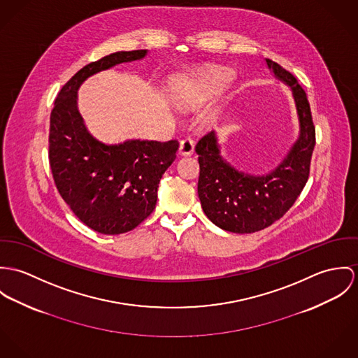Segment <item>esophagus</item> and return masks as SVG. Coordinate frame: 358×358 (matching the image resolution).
Returning <instances> with one entry per match:
<instances>
[{"mask_svg":"<svg viewBox=\"0 0 358 358\" xmlns=\"http://www.w3.org/2000/svg\"><path fill=\"white\" fill-rule=\"evenodd\" d=\"M194 150H195V144L191 137H185L181 140L180 150H178L181 157H191L194 154Z\"/></svg>","mask_w":358,"mask_h":358,"instance_id":"esophagus-1","label":"esophagus"}]
</instances>
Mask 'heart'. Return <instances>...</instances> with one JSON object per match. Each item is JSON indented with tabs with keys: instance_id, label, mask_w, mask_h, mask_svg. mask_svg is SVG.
Returning <instances> with one entry per match:
<instances>
[{
	"instance_id": "obj_1",
	"label": "heart",
	"mask_w": 358,
	"mask_h": 358,
	"mask_svg": "<svg viewBox=\"0 0 358 358\" xmlns=\"http://www.w3.org/2000/svg\"><path fill=\"white\" fill-rule=\"evenodd\" d=\"M231 73L211 70L203 74L199 83L182 86L176 93V103L185 110H192L217 96L231 80Z\"/></svg>"
}]
</instances>
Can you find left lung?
<instances>
[{
	"instance_id": "obj_1",
	"label": "left lung",
	"mask_w": 358,
	"mask_h": 358,
	"mask_svg": "<svg viewBox=\"0 0 358 358\" xmlns=\"http://www.w3.org/2000/svg\"><path fill=\"white\" fill-rule=\"evenodd\" d=\"M268 69L291 92L299 120V136L289 152L268 174L240 171L222 158L215 131L199 140L198 194L207 218L234 234H254L280 220L301 195L310 173L316 130L310 104L296 78L266 59Z\"/></svg>"
}]
</instances>
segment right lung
I'll list each match as a JSON object with an SVG mask.
<instances>
[{"label":"right lung","instance_id":"1","mask_svg":"<svg viewBox=\"0 0 358 358\" xmlns=\"http://www.w3.org/2000/svg\"><path fill=\"white\" fill-rule=\"evenodd\" d=\"M147 53V49L115 52L85 66L62 87L50 113L49 163L56 188L80 221L103 235L129 232L154 211L160 178L180 144L99 141L80 117L78 89L89 77L141 60Z\"/></svg>","mask_w":358,"mask_h":358}]
</instances>
